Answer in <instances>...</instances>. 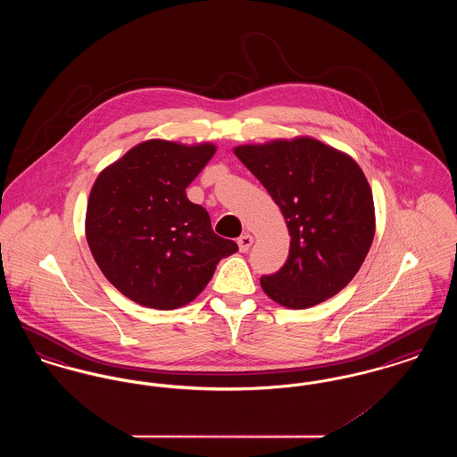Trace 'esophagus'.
Returning a JSON list of instances; mask_svg holds the SVG:
<instances>
[{
    "mask_svg": "<svg viewBox=\"0 0 457 457\" xmlns=\"http://www.w3.org/2000/svg\"><path fill=\"white\" fill-rule=\"evenodd\" d=\"M253 245V237L250 233H245L238 238L239 252H248V248Z\"/></svg>",
    "mask_w": 457,
    "mask_h": 457,
    "instance_id": "1",
    "label": "esophagus"
}]
</instances>
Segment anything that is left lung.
I'll use <instances>...</instances> for the list:
<instances>
[{
    "label": "left lung",
    "mask_w": 457,
    "mask_h": 457,
    "mask_svg": "<svg viewBox=\"0 0 457 457\" xmlns=\"http://www.w3.org/2000/svg\"><path fill=\"white\" fill-rule=\"evenodd\" d=\"M283 212L287 261L262 276L263 293L286 308H310L356 276L375 235L371 188L358 162L312 137L233 149Z\"/></svg>",
    "instance_id": "obj_1"
}]
</instances>
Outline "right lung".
Returning a JSON list of instances; mask_svg holds the SVG:
<instances>
[{
	"instance_id": "1",
	"label": "right lung",
	"mask_w": 457,
	"mask_h": 457,
	"mask_svg": "<svg viewBox=\"0 0 457 457\" xmlns=\"http://www.w3.org/2000/svg\"><path fill=\"white\" fill-rule=\"evenodd\" d=\"M216 154L214 144L153 138L131 147L92 185L86 238L109 283L131 302L174 310L194 302L220 259L238 252L220 238L187 187Z\"/></svg>"
}]
</instances>
